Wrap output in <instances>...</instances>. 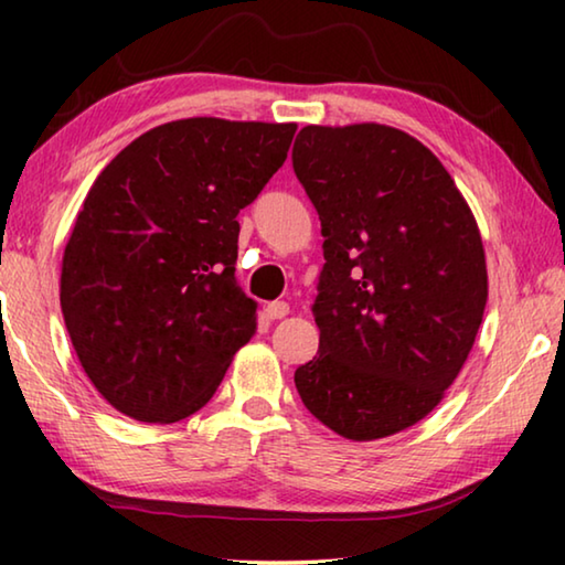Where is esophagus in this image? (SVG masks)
I'll use <instances>...</instances> for the list:
<instances>
[{
	"instance_id": "1",
	"label": "esophagus",
	"mask_w": 565,
	"mask_h": 565,
	"mask_svg": "<svg viewBox=\"0 0 565 565\" xmlns=\"http://www.w3.org/2000/svg\"><path fill=\"white\" fill-rule=\"evenodd\" d=\"M286 313H289V303H286V301L266 303V317H269V319H284Z\"/></svg>"
}]
</instances>
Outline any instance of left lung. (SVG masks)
Masks as SVG:
<instances>
[{"label":"left lung","instance_id":"8db88e82","mask_svg":"<svg viewBox=\"0 0 565 565\" xmlns=\"http://www.w3.org/2000/svg\"><path fill=\"white\" fill-rule=\"evenodd\" d=\"M321 222L303 406L351 441L394 436L441 404L481 327L489 276L476 218L418 139L384 124L303 127L291 151Z\"/></svg>","mask_w":565,"mask_h":565}]
</instances>
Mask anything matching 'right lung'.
Returning <instances> with one entry per match:
<instances>
[{
  "mask_svg": "<svg viewBox=\"0 0 565 565\" xmlns=\"http://www.w3.org/2000/svg\"><path fill=\"white\" fill-rule=\"evenodd\" d=\"M294 131L169 121L94 181L64 248L60 301L82 369L121 414H196L254 337L256 303L234 276L236 216L279 171Z\"/></svg>",
  "mask_w": 565,
  "mask_h": 565,
  "instance_id": "obj_1",
  "label": "right lung"
}]
</instances>
